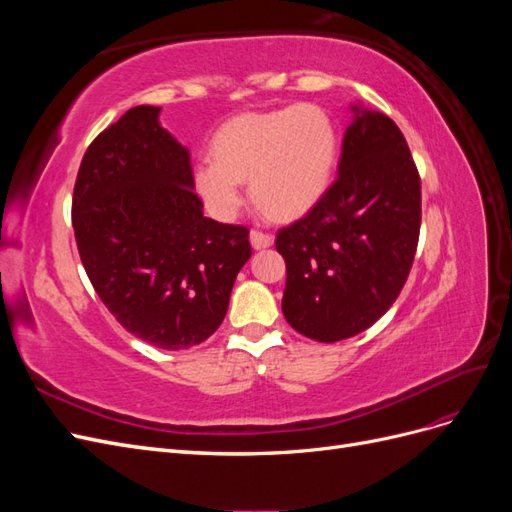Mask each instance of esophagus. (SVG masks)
<instances>
[{
  "instance_id": "1",
  "label": "esophagus",
  "mask_w": 512,
  "mask_h": 512,
  "mask_svg": "<svg viewBox=\"0 0 512 512\" xmlns=\"http://www.w3.org/2000/svg\"><path fill=\"white\" fill-rule=\"evenodd\" d=\"M250 243L254 250H265V247L273 245V237L267 235V232H260V230H252L250 232Z\"/></svg>"
}]
</instances>
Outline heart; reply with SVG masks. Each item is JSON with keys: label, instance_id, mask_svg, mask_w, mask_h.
I'll use <instances>...</instances> for the list:
<instances>
[{"label": "heart", "instance_id": "obj_1", "mask_svg": "<svg viewBox=\"0 0 512 512\" xmlns=\"http://www.w3.org/2000/svg\"><path fill=\"white\" fill-rule=\"evenodd\" d=\"M339 156L333 119L316 104L241 113L213 134L211 156L192 168V185L207 211L232 220L250 179L256 203L273 218L297 220L329 190Z\"/></svg>", "mask_w": 512, "mask_h": 512}]
</instances>
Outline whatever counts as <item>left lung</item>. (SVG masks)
<instances>
[{"mask_svg":"<svg viewBox=\"0 0 512 512\" xmlns=\"http://www.w3.org/2000/svg\"><path fill=\"white\" fill-rule=\"evenodd\" d=\"M337 179L303 220L277 232L282 312L294 331L333 344L369 329L404 288L421 230V179L404 134L350 104Z\"/></svg>","mask_w":512,"mask_h":512,"instance_id":"8db88e82","label":"left lung"}]
</instances>
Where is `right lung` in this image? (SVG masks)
Segmentation results:
<instances>
[{
    "mask_svg": "<svg viewBox=\"0 0 512 512\" xmlns=\"http://www.w3.org/2000/svg\"><path fill=\"white\" fill-rule=\"evenodd\" d=\"M134 106L85 151L72 226L83 267L123 329L162 350H185L220 327L250 230L203 215L190 149Z\"/></svg>",
    "mask_w": 512,
    "mask_h": 512,
    "instance_id": "add662e5",
    "label": "right lung"
}]
</instances>
